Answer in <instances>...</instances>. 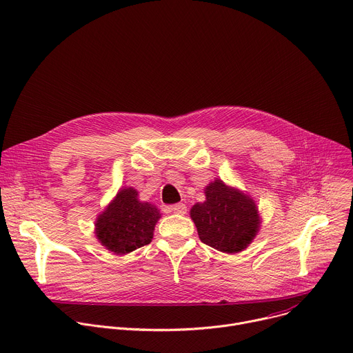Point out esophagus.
<instances>
[{
	"label": "esophagus",
	"instance_id": "esophagus-1",
	"mask_svg": "<svg viewBox=\"0 0 353 353\" xmlns=\"http://www.w3.org/2000/svg\"><path fill=\"white\" fill-rule=\"evenodd\" d=\"M172 211H173V212H176V214H185V211H187V207H185V204H183V203H179V204H174V205H172Z\"/></svg>",
	"mask_w": 353,
	"mask_h": 353
}]
</instances>
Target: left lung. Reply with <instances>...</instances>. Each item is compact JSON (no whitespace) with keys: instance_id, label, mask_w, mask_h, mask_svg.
Returning <instances> with one entry per match:
<instances>
[{"instance_id":"8db88e82","label":"left lung","mask_w":353,"mask_h":353,"mask_svg":"<svg viewBox=\"0 0 353 353\" xmlns=\"http://www.w3.org/2000/svg\"><path fill=\"white\" fill-rule=\"evenodd\" d=\"M190 215L201 242L225 253L243 250L259 231L253 200L221 180L205 187V201L197 203Z\"/></svg>"}]
</instances>
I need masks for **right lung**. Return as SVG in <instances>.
Segmentation results:
<instances>
[{
  "label": "right lung",
  "instance_id": "right-lung-1",
  "mask_svg": "<svg viewBox=\"0 0 353 353\" xmlns=\"http://www.w3.org/2000/svg\"><path fill=\"white\" fill-rule=\"evenodd\" d=\"M159 218L160 212L153 204L138 200L135 188H123L99 216L95 234L108 250L125 254L150 243Z\"/></svg>",
  "mask_w": 353,
  "mask_h": 353
}]
</instances>
